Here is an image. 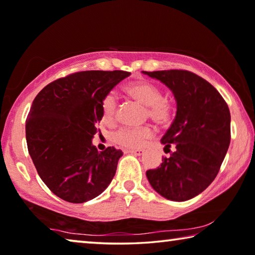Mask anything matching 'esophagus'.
<instances>
[{"label": "esophagus", "mask_w": 255, "mask_h": 255, "mask_svg": "<svg viewBox=\"0 0 255 255\" xmlns=\"http://www.w3.org/2000/svg\"><path fill=\"white\" fill-rule=\"evenodd\" d=\"M130 153H132V155H134V156H142L143 153H144V150H142V149H136V150H130V151H128Z\"/></svg>", "instance_id": "obj_1"}]
</instances>
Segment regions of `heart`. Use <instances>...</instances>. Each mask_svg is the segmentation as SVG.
<instances>
[{
  "mask_svg": "<svg viewBox=\"0 0 255 255\" xmlns=\"http://www.w3.org/2000/svg\"><path fill=\"white\" fill-rule=\"evenodd\" d=\"M128 97L147 107L148 116L158 124L168 123L173 115V106L168 100L162 98V91L149 81H137L124 87ZM118 110V100L114 94H108L102 102V114L105 122H113ZM153 134L150 127L140 128H121L114 134L115 142L125 148L136 149Z\"/></svg>",
  "mask_w": 255,
  "mask_h": 255,
  "instance_id": "obj_1",
  "label": "heart"
}]
</instances>
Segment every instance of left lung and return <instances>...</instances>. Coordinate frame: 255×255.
Returning <instances> with one entry per match:
<instances>
[{
  "label": "left lung",
  "mask_w": 255,
  "mask_h": 255,
  "mask_svg": "<svg viewBox=\"0 0 255 255\" xmlns=\"http://www.w3.org/2000/svg\"><path fill=\"white\" fill-rule=\"evenodd\" d=\"M142 73L164 83L176 100V116L160 140L174 152L145 175L161 197L186 201L206 190L219 172L231 143L229 108L214 86L189 71Z\"/></svg>",
  "instance_id": "obj_1"
}]
</instances>
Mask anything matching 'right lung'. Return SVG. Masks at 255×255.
I'll list each match as a JSON object with an SVG mask.
<instances>
[{
	"label": "right lung",
	"instance_id": "obj_1",
	"mask_svg": "<svg viewBox=\"0 0 255 255\" xmlns=\"http://www.w3.org/2000/svg\"><path fill=\"white\" fill-rule=\"evenodd\" d=\"M130 74L77 72L51 82L33 99L26 121L29 155L41 181L64 201L93 200L114 177L123 152L114 147L99 152L93 137L104 97Z\"/></svg>",
	"mask_w": 255,
	"mask_h": 255
}]
</instances>
